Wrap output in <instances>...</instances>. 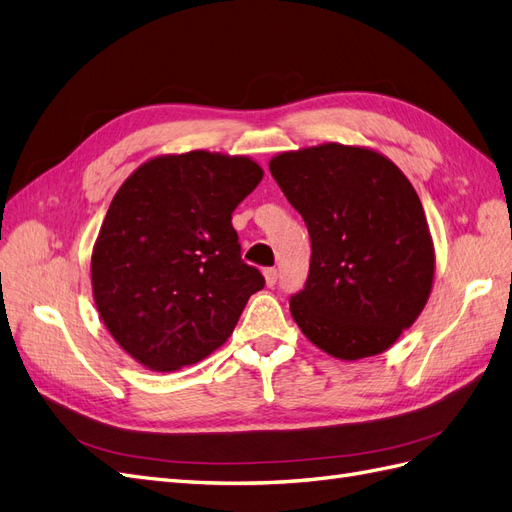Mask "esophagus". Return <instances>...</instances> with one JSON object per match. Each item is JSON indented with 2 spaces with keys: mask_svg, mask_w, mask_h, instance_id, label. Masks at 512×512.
<instances>
[{
  "mask_svg": "<svg viewBox=\"0 0 512 512\" xmlns=\"http://www.w3.org/2000/svg\"><path fill=\"white\" fill-rule=\"evenodd\" d=\"M262 275H265V284L269 288L275 286V282H277V271L275 269H265V271H262Z\"/></svg>",
  "mask_w": 512,
  "mask_h": 512,
  "instance_id": "1",
  "label": "esophagus"
}]
</instances>
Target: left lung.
Segmentation results:
<instances>
[{
  "instance_id": "1",
  "label": "left lung",
  "mask_w": 512,
  "mask_h": 512,
  "mask_svg": "<svg viewBox=\"0 0 512 512\" xmlns=\"http://www.w3.org/2000/svg\"><path fill=\"white\" fill-rule=\"evenodd\" d=\"M269 170L312 239L305 288L290 299L303 335L339 361L389 350L421 316L436 250L408 177L380 151L322 143Z\"/></svg>"
}]
</instances>
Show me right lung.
I'll return each instance as SVG.
<instances>
[{
  "instance_id": "obj_1",
  "label": "right lung",
  "mask_w": 512,
  "mask_h": 512,
  "mask_svg": "<svg viewBox=\"0 0 512 512\" xmlns=\"http://www.w3.org/2000/svg\"><path fill=\"white\" fill-rule=\"evenodd\" d=\"M265 170L247 156L164 153L121 183L91 252V294L115 342L151 371L203 361L265 286L232 211Z\"/></svg>"
}]
</instances>
